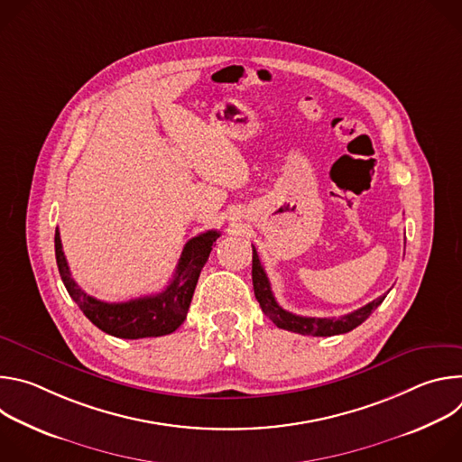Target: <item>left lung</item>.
<instances>
[{
  "instance_id": "1",
  "label": "left lung",
  "mask_w": 462,
  "mask_h": 462,
  "mask_svg": "<svg viewBox=\"0 0 462 462\" xmlns=\"http://www.w3.org/2000/svg\"><path fill=\"white\" fill-rule=\"evenodd\" d=\"M252 283H254V294L259 301L263 312H265L280 328L285 331H292L298 335H310V337H335L353 331L355 327L364 323L371 312L385 300V294L369 301L367 305L344 314L340 318H310V316H298L289 310H285L274 298L271 282L267 278L265 269H263L257 250L252 246Z\"/></svg>"
}]
</instances>
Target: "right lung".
I'll use <instances>...</instances> for the list:
<instances>
[{
  "instance_id": "add662e5",
  "label": "right lung",
  "mask_w": 462,
  "mask_h": 462,
  "mask_svg": "<svg viewBox=\"0 0 462 462\" xmlns=\"http://www.w3.org/2000/svg\"><path fill=\"white\" fill-rule=\"evenodd\" d=\"M219 236L221 234L217 230H208L191 237L182 248L173 280L162 292L122 303L100 301L77 285V282L71 278L68 259L63 255L58 228L54 234L56 265L69 296L100 331L125 340L164 337L173 333L186 319L197 280H199V274Z\"/></svg>"
}]
</instances>
